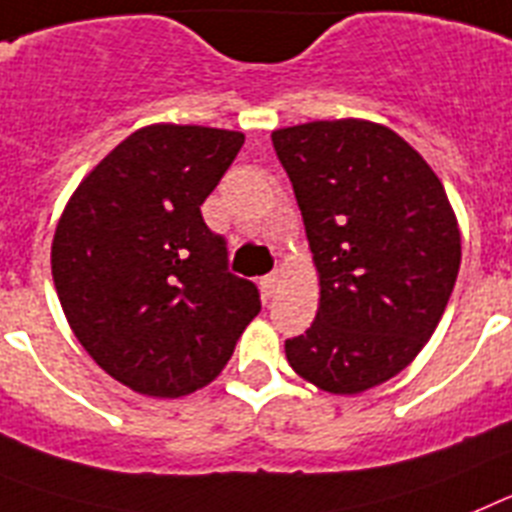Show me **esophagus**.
Returning <instances> with one entry per match:
<instances>
[{
    "label": "esophagus",
    "instance_id": "34e87169",
    "mask_svg": "<svg viewBox=\"0 0 512 512\" xmlns=\"http://www.w3.org/2000/svg\"><path fill=\"white\" fill-rule=\"evenodd\" d=\"M260 286H262V293H265L268 299H273L275 293H278V288H281V273L275 270V273L265 275V278L260 281Z\"/></svg>",
    "mask_w": 512,
    "mask_h": 512
}]
</instances>
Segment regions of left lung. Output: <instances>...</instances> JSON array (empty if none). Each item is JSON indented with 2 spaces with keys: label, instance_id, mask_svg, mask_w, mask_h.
Wrapping results in <instances>:
<instances>
[{
  "label": "left lung",
  "instance_id": "left-lung-1",
  "mask_svg": "<svg viewBox=\"0 0 512 512\" xmlns=\"http://www.w3.org/2000/svg\"><path fill=\"white\" fill-rule=\"evenodd\" d=\"M319 275L317 317L286 340L301 379L361 394L410 366L435 332L461 265L443 182L407 141L363 118L273 131Z\"/></svg>",
  "mask_w": 512,
  "mask_h": 512
}]
</instances>
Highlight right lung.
<instances>
[{"instance_id": "right-lung-1", "label": "right lung", "mask_w": 512, "mask_h": 512, "mask_svg": "<svg viewBox=\"0 0 512 512\" xmlns=\"http://www.w3.org/2000/svg\"><path fill=\"white\" fill-rule=\"evenodd\" d=\"M244 144L226 128L133 131L71 193L51 244L53 286L92 361L144 397L211 384L260 311L226 270L201 206Z\"/></svg>"}]
</instances>
